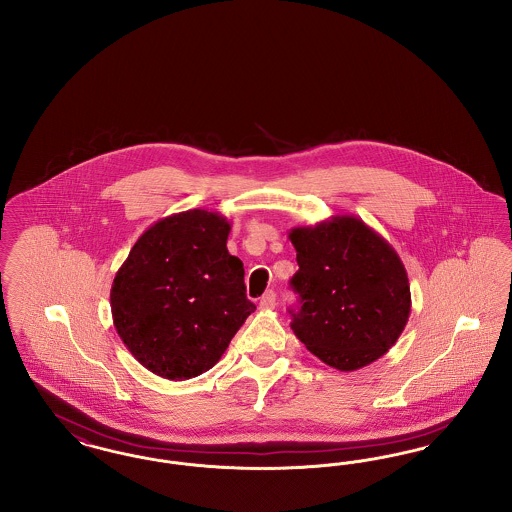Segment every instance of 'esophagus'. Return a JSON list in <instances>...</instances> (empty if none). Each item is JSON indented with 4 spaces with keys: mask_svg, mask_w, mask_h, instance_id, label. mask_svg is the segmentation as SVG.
Here are the masks:
<instances>
[{
    "mask_svg": "<svg viewBox=\"0 0 512 512\" xmlns=\"http://www.w3.org/2000/svg\"><path fill=\"white\" fill-rule=\"evenodd\" d=\"M259 307H261L263 311H272V309L276 307V293H265V295L261 297V301H259Z\"/></svg>",
    "mask_w": 512,
    "mask_h": 512,
    "instance_id": "esophagus-1",
    "label": "esophagus"
}]
</instances>
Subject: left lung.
I'll use <instances>...</instances> for the list:
<instances>
[{"instance_id":"left-lung-1","label":"left lung","mask_w":512,"mask_h":512,"mask_svg":"<svg viewBox=\"0 0 512 512\" xmlns=\"http://www.w3.org/2000/svg\"><path fill=\"white\" fill-rule=\"evenodd\" d=\"M290 242L299 265L292 288L301 307L290 311L297 340L341 372L386 355L411 315V286L397 251L353 215L295 226Z\"/></svg>"}]
</instances>
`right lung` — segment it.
Returning a JSON list of instances; mask_svg holds the SVG:
<instances>
[{"label":"right lung","instance_id":"right-lung-1","mask_svg":"<svg viewBox=\"0 0 512 512\" xmlns=\"http://www.w3.org/2000/svg\"><path fill=\"white\" fill-rule=\"evenodd\" d=\"M230 222L207 209L151 224L111 286L117 334L153 374L182 382L219 363L245 318L244 263L230 255Z\"/></svg>","mask_w":512,"mask_h":512}]
</instances>
